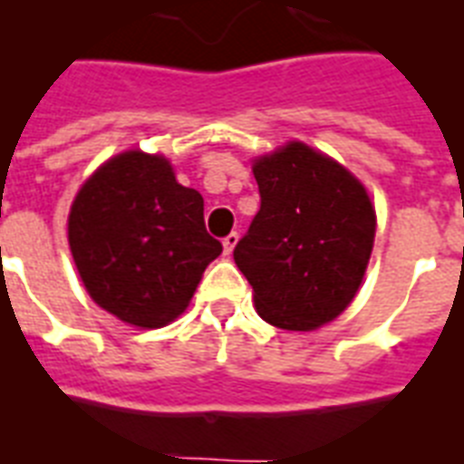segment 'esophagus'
I'll return each mask as SVG.
<instances>
[{
  "instance_id": "obj_1",
  "label": "esophagus",
  "mask_w": 464,
  "mask_h": 464,
  "mask_svg": "<svg viewBox=\"0 0 464 464\" xmlns=\"http://www.w3.org/2000/svg\"><path fill=\"white\" fill-rule=\"evenodd\" d=\"M237 242H239V235H237V232H232V235H227L225 239H222V246H225V256H229V254H232V249L237 246Z\"/></svg>"
}]
</instances>
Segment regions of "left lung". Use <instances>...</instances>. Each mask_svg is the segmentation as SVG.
Listing matches in <instances>:
<instances>
[{"instance_id": "1", "label": "left lung", "mask_w": 464, "mask_h": 464, "mask_svg": "<svg viewBox=\"0 0 464 464\" xmlns=\"http://www.w3.org/2000/svg\"><path fill=\"white\" fill-rule=\"evenodd\" d=\"M261 208L237 242L235 264L258 314L310 332L346 310L375 239V210L358 179L303 142L254 164Z\"/></svg>"}]
</instances>
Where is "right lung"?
I'll use <instances>...</instances> for the list:
<instances>
[{
  "label": "right lung",
  "instance_id": "1",
  "mask_svg": "<svg viewBox=\"0 0 464 464\" xmlns=\"http://www.w3.org/2000/svg\"><path fill=\"white\" fill-rule=\"evenodd\" d=\"M67 235L94 303L142 329L174 322L222 251L203 222V196L145 152L118 154L82 186Z\"/></svg>",
  "mask_w": 464,
  "mask_h": 464
}]
</instances>
